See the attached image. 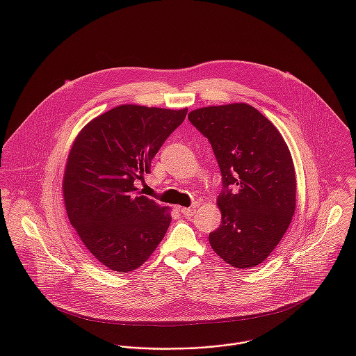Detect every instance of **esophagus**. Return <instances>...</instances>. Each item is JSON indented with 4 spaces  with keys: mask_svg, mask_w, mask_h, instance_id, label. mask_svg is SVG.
<instances>
[{
    "mask_svg": "<svg viewBox=\"0 0 356 356\" xmlns=\"http://www.w3.org/2000/svg\"><path fill=\"white\" fill-rule=\"evenodd\" d=\"M179 211H181L185 216L191 218V216H193L195 212H196V205H193V207H179Z\"/></svg>",
    "mask_w": 356,
    "mask_h": 356,
    "instance_id": "1",
    "label": "esophagus"
}]
</instances>
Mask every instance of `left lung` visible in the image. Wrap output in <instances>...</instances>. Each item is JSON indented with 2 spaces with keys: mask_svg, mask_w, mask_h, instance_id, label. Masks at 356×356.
<instances>
[{
  "mask_svg": "<svg viewBox=\"0 0 356 356\" xmlns=\"http://www.w3.org/2000/svg\"><path fill=\"white\" fill-rule=\"evenodd\" d=\"M188 118L209 140L222 172V222L209 244L227 264L254 267L275 250L295 213L291 151L278 129L245 102L197 108Z\"/></svg>",
  "mask_w": 356,
  "mask_h": 356,
  "instance_id": "obj_1",
  "label": "left lung"
}]
</instances>
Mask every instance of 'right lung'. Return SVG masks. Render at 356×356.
I'll use <instances>...</instances> for the list:
<instances>
[{"label":"right lung","instance_id":"1","mask_svg":"<svg viewBox=\"0 0 356 356\" xmlns=\"http://www.w3.org/2000/svg\"><path fill=\"white\" fill-rule=\"evenodd\" d=\"M186 112L122 104L92 119L72 143L61 186L65 211L86 250L112 271L143 266L171 223V208L140 195L134 182L151 172Z\"/></svg>","mask_w":356,"mask_h":356}]
</instances>
